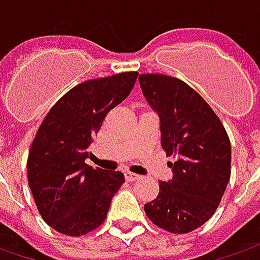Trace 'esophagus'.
I'll return each mask as SVG.
<instances>
[{
	"mask_svg": "<svg viewBox=\"0 0 260 260\" xmlns=\"http://www.w3.org/2000/svg\"><path fill=\"white\" fill-rule=\"evenodd\" d=\"M140 176L137 174H133V172H125V179L128 181V182H133L136 179H139Z\"/></svg>",
	"mask_w": 260,
	"mask_h": 260,
	"instance_id": "obj_1",
	"label": "esophagus"
}]
</instances>
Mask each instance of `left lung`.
Returning a JSON list of instances; mask_svg holds the SVG:
<instances>
[{"mask_svg":"<svg viewBox=\"0 0 260 260\" xmlns=\"http://www.w3.org/2000/svg\"><path fill=\"white\" fill-rule=\"evenodd\" d=\"M146 100L160 117V140L174 156V178L159 184L145 204L147 218L169 233L185 235L215 213L232 174V146L218 115L184 81L162 74L139 75Z\"/></svg>","mask_w":260,"mask_h":260,"instance_id":"obj_1","label":"left lung"}]
</instances>
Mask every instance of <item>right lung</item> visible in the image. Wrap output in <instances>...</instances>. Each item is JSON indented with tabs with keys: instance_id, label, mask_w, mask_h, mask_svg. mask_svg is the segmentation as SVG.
Segmentation results:
<instances>
[{
	"instance_id": "1",
	"label": "right lung",
	"mask_w": 260,
	"mask_h": 260,
	"mask_svg": "<svg viewBox=\"0 0 260 260\" xmlns=\"http://www.w3.org/2000/svg\"><path fill=\"white\" fill-rule=\"evenodd\" d=\"M139 72L89 79L68 91L36 133L27 157V179L42 218L57 233L84 236L104 223L124 182L118 171L85 164L88 147L105 115L124 101Z\"/></svg>"
}]
</instances>
